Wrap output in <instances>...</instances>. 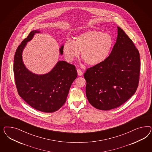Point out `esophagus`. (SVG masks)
I'll return each instance as SVG.
<instances>
[{
    "instance_id": "obj_1",
    "label": "esophagus",
    "mask_w": 152,
    "mask_h": 152,
    "mask_svg": "<svg viewBox=\"0 0 152 152\" xmlns=\"http://www.w3.org/2000/svg\"><path fill=\"white\" fill-rule=\"evenodd\" d=\"M77 74H78V76H82L83 75V71L81 69H77Z\"/></svg>"
}]
</instances>
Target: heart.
I'll return each mask as SVG.
<instances>
[{
    "label": "heart",
    "mask_w": 152,
    "mask_h": 152,
    "mask_svg": "<svg viewBox=\"0 0 152 152\" xmlns=\"http://www.w3.org/2000/svg\"><path fill=\"white\" fill-rule=\"evenodd\" d=\"M114 45L110 34L97 30H89L76 36L74 41L67 39L63 46L64 58L71 62L81 57L86 64L94 66L101 64L109 57Z\"/></svg>",
    "instance_id": "1"
}]
</instances>
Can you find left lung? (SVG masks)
Masks as SVG:
<instances>
[{
    "mask_svg": "<svg viewBox=\"0 0 152 152\" xmlns=\"http://www.w3.org/2000/svg\"><path fill=\"white\" fill-rule=\"evenodd\" d=\"M117 27L118 37L110 55L84 74L88 101L101 110L123 104L134 94L139 81V51L124 31Z\"/></svg>",
    "mask_w": 152,
    "mask_h": 152,
    "instance_id": "obj_1",
    "label": "left lung"
}]
</instances>
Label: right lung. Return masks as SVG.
<instances>
[{
  "mask_svg": "<svg viewBox=\"0 0 152 152\" xmlns=\"http://www.w3.org/2000/svg\"><path fill=\"white\" fill-rule=\"evenodd\" d=\"M39 32L37 30L31 32L16 50L15 82L19 96L29 105L42 112L53 113L65 103L77 73L74 65L64 61H59L50 72L44 75L33 74L26 68L22 60L23 49L34 35ZM63 46L60 48L61 55L63 54Z\"/></svg>",
  "mask_w": 152,
  "mask_h": 152,
  "instance_id": "right-lung-1",
  "label": "right lung"
}]
</instances>
